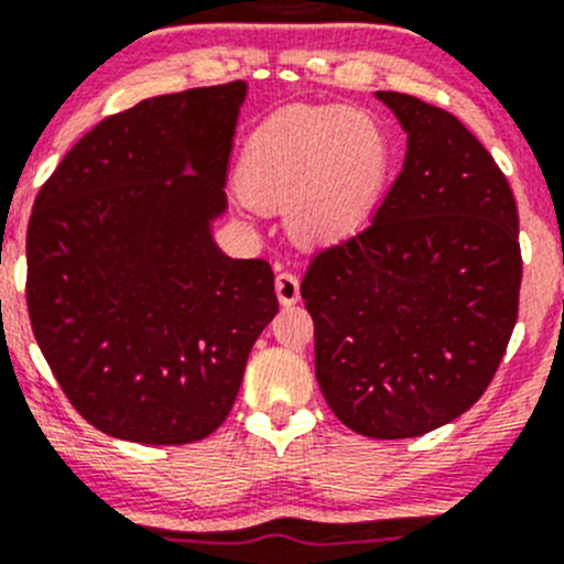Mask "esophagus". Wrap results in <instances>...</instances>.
Here are the masks:
<instances>
[{"label":"esophagus","instance_id":"34e87169","mask_svg":"<svg viewBox=\"0 0 564 564\" xmlns=\"http://www.w3.org/2000/svg\"><path fill=\"white\" fill-rule=\"evenodd\" d=\"M274 288H276V299H280L282 306H293L295 301H299L301 284L293 271H280V274H276Z\"/></svg>","mask_w":564,"mask_h":564}]
</instances>
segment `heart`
<instances>
[{
  "label": "heart",
  "mask_w": 564,
  "mask_h": 564,
  "mask_svg": "<svg viewBox=\"0 0 564 564\" xmlns=\"http://www.w3.org/2000/svg\"><path fill=\"white\" fill-rule=\"evenodd\" d=\"M392 144L362 107H299L271 118L239 163L241 193L258 209H288L304 245H338L362 228L387 183Z\"/></svg>",
  "instance_id": "heart-1"
}]
</instances>
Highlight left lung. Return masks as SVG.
<instances>
[{
	"mask_svg": "<svg viewBox=\"0 0 564 564\" xmlns=\"http://www.w3.org/2000/svg\"><path fill=\"white\" fill-rule=\"evenodd\" d=\"M405 161L373 220L308 263L314 371L333 414L368 438L457 420L498 371L519 314L522 250L511 185L441 107L377 90Z\"/></svg>",
	"mask_w": 564,
	"mask_h": 564,
	"instance_id": "8db88e82",
	"label": "left lung"
}]
</instances>
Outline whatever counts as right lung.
Here are the masks:
<instances>
[{"mask_svg": "<svg viewBox=\"0 0 564 564\" xmlns=\"http://www.w3.org/2000/svg\"><path fill=\"white\" fill-rule=\"evenodd\" d=\"M247 83L153 96L88 131L34 198L26 304L80 416L177 446L226 422L280 312L265 260L212 239Z\"/></svg>", "mask_w": 564, "mask_h": 564, "instance_id": "right-lung-1", "label": "right lung"}]
</instances>
